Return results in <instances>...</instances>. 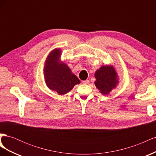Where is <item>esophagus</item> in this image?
I'll return each instance as SVG.
<instances>
[{"mask_svg": "<svg viewBox=\"0 0 156 156\" xmlns=\"http://www.w3.org/2000/svg\"><path fill=\"white\" fill-rule=\"evenodd\" d=\"M83 84H88L90 83L89 80H85V81H83L82 82Z\"/></svg>", "mask_w": 156, "mask_h": 156, "instance_id": "1", "label": "esophagus"}]
</instances>
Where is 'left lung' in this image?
I'll use <instances>...</instances> for the list:
<instances>
[{
	"label": "left lung",
	"mask_w": 156,
	"mask_h": 156,
	"mask_svg": "<svg viewBox=\"0 0 156 156\" xmlns=\"http://www.w3.org/2000/svg\"><path fill=\"white\" fill-rule=\"evenodd\" d=\"M95 85L103 94H108L119 83L117 73L112 66H102L95 73Z\"/></svg>",
	"instance_id": "8db88e82"
}]
</instances>
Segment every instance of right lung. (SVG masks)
Segmentation results:
<instances>
[{
    "instance_id": "add662e5",
    "label": "right lung",
    "mask_w": 156,
    "mask_h": 156,
    "mask_svg": "<svg viewBox=\"0 0 156 156\" xmlns=\"http://www.w3.org/2000/svg\"><path fill=\"white\" fill-rule=\"evenodd\" d=\"M61 50L52 51L46 59L44 67V78L47 86L60 95L69 92L80 80L72 73V70L64 62H61Z\"/></svg>"
}]
</instances>
